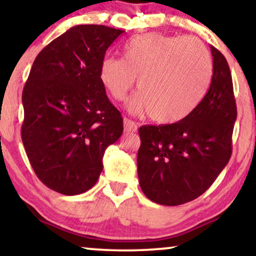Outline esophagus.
<instances>
[{"label": "esophagus", "instance_id": "34e87169", "mask_svg": "<svg viewBox=\"0 0 256 256\" xmlns=\"http://www.w3.org/2000/svg\"><path fill=\"white\" fill-rule=\"evenodd\" d=\"M124 131L125 132H134L137 131V124L128 118H124Z\"/></svg>", "mask_w": 256, "mask_h": 256}]
</instances>
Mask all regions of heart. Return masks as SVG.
<instances>
[{
    "label": "heart",
    "mask_w": 256,
    "mask_h": 256,
    "mask_svg": "<svg viewBox=\"0 0 256 256\" xmlns=\"http://www.w3.org/2000/svg\"><path fill=\"white\" fill-rule=\"evenodd\" d=\"M213 76L205 44L193 36L151 32L134 37L122 46V58L105 57L100 80L114 100L122 102L138 78V94L128 108L150 114L159 124H174L196 110Z\"/></svg>",
    "instance_id": "obj_1"
}]
</instances>
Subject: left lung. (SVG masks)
Listing matches in <instances>:
<instances>
[{
	"instance_id": "obj_1",
	"label": "left lung",
	"mask_w": 256,
	"mask_h": 256,
	"mask_svg": "<svg viewBox=\"0 0 256 256\" xmlns=\"http://www.w3.org/2000/svg\"><path fill=\"white\" fill-rule=\"evenodd\" d=\"M213 77L205 98L174 124L142 126L137 156L142 190L153 202L178 206L205 193L230 162L236 120L233 82L226 58L210 46Z\"/></svg>"
}]
</instances>
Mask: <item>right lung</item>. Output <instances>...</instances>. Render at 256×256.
<instances>
[{
    "instance_id": "right-lung-1",
    "label": "right lung",
    "mask_w": 256,
    "mask_h": 256,
    "mask_svg": "<svg viewBox=\"0 0 256 256\" xmlns=\"http://www.w3.org/2000/svg\"><path fill=\"white\" fill-rule=\"evenodd\" d=\"M124 30L98 24L70 28L34 60L22 94V142L46 187L66 196L86 192L103 170L122 118L100 80L108 48Z\"/></svg>"
}]
</instances>
